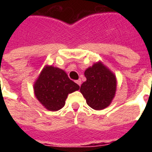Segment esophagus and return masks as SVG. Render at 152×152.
Returning <instances> with one entry per match:
<instances>
[{
    "mask_svg": "<svg viewBox=\"0 0 152 152\" xmlns=\"http://www.w3.org/2000/svg\"><path fill=\"white\" fill-rule=\"evenodd\" d=\"M76 82V84H77V85H78L79 86H81V80H77Z\"/></svg>",
    "mask_w": 152,
    "mask_h": 152,
    "instance_id": "esophagus-1",
    "label": "esophagus"
}]
</instances>
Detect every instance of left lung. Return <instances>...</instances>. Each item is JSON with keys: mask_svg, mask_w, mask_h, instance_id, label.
I'll return each mask as SVG.
<instances>
[{"mask_svg": "<svg viewBox=\"0 0 152 152\" xmlns=\"http://www.w3.org/2000/svg\"><path fill=\"white\" fill-rule=\"evenodd\" d=\"M86 80L80 91L87 104L94 110L107 107L114 99L117 80L114 73L99 61L85 71Z\"/></svg>", "mask_w": 152, "mask_h": 152, "instance_id": "obj_1", "label": "left lung"}]
</instances>
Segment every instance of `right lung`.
Returning <instances> with one entry per match:
<instances>
[{
    "label": "right lung",
    "mask_w": 152,
    "mask_h": 152,
    "mask_svg": "<svg viewBox=\"0 0 152 152\" xmlns=\"http://www.w3.org/2000/svg\"><path fill=\"white\" fill-rule=\"evenodd\" d=\"M34 94L39 102L49 111L56 112L65 105L67 95L80 89L68 78L65 71L46 65L36 80Z\"/></svg>",
    "instance_id": "1"
}]
</instances>
